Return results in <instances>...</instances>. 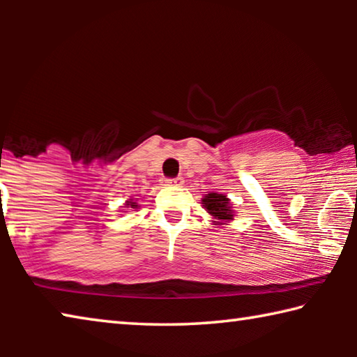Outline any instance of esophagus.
<instances>
[{"mask_svg":"<svg viewBox=\"0 0 357 357\" xmlns=\"http://www.w3.org/2000/svg\"><path fill=\"white\" fill-rule=\"evenodd\" d=\"M184 181L183 178H167L164 179V185H181Z\"/></svg>","mask_w":357,"mask_h":357,"instance_id":"1","label":"esophagus"}]
</instances>
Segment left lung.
Returning a JSON list of instances; mask_svg holds the SVG:
<instances>
[{
	"mask_svg": "<svg viewBox=\"0 0 357 357\" xmlns=\"http://www.w3.org/2000/svg\"><path fill=\"white\" fill-rule=\"evenodd\" d=\"M203 206L217 220H233V211L229 200L223 193H208L203 198Z\"/></svg>",
	"mask_w": 357,
	"mask_h": 357,
	"instance_id": "left-lung-1",
	"label": "left lung"
}]
</instances>
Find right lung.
Masks as SVG:
<instances>
[{
    "label": "right lung",
    "mask_w": 357,
    "mask_h": 357,
    "mask_svg": "<svg viewBox=\"0 0 357 357\" xmlns=\"http://www.w3.org/2000/svg\"><path fill=\"white\" fill-rule=\"evenodd\" d=\"M126 206H128V208H137L138 204L134 200H130V202H128V204H126Z\"/></svg>",
    "instance_id": "obj_1"
}]
</instances>
